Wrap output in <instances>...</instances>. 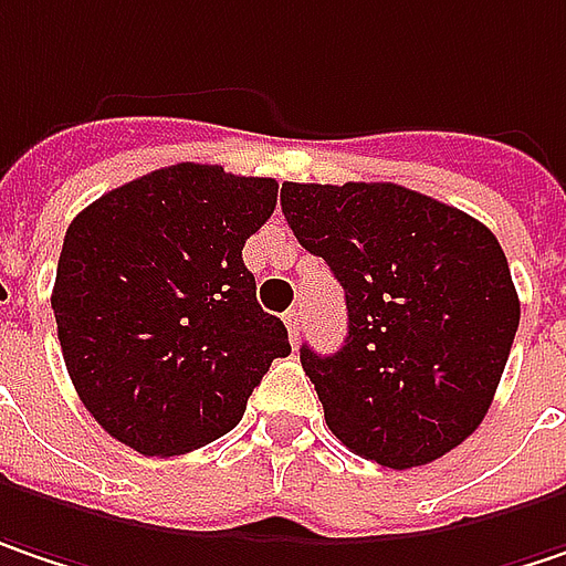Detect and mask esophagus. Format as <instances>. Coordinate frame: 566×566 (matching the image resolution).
<instances>
[{
    "label": "esophagus",
    "mask_w": 566,
    "mask_h": 566,
    "mask_svg": "<svg viewBox=\"0 0 566 566\" xmlns=\"http://www.w3.org/2000/svg\"><path fill=\"white\" fill-rule=\"evenodd\" d=\"M284 326H287L291 343H297V339H301V333H304V316L297 314V311H287V314H284Z\"/></svg>",
    "instance_id": "obj_1"
}]
</instances>
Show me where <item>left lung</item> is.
Returning a JSON list of instances; mask_svg holds the SVG:
<instances>
[{
	"label": "left lung",
	"instance_id": "obj_1",
	"mask_svg": "<svg viewBox=\"0 0 566 566\" xmlns=\"http://www.w3.org/2000/svg\"><path fill=\"white\" fill-rule=\"evenodd\" d=\"M282 211L346 287V346H301L329 432L394 471L461 446L493 403L518 329L496 237L394 182H284Z\"/></svg>",
	"mask_w": 566,
	"mask_h": 566
}]
</instances>
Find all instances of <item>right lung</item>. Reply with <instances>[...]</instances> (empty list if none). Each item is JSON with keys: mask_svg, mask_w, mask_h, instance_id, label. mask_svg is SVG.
<instances>
[{"mask_svg": "<svg viewBox=\"0 0 566 566\" xmlns=\"http://www.w3.org/2000/svg\"><path fill=\"white\" fill-rule=\"evenodd\" d=\"M275 201V179L179 163L112 188L70 223L56 336L85 410L117 442L147 458L214 442L291 355L243 265Z\"/></svg>", "mask_w": 566, "mask_h": 566, "instance_id": "obj_1", "label": "right lung"}]
</instances>
